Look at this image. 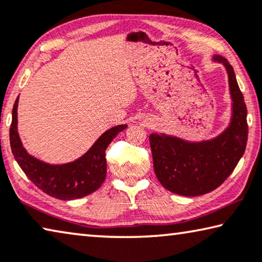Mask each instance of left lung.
Listing matches in <instances>:
<instances>
[{
	"label": "left lung",
	"instance_id": "left-lung-1",
	"mask_svg": "<svg viewBox=\"0 0 262 262\" xmlns=\"http://www.w3.org/2000/svg\"><path fill=\"white\" fill-rule=\"evenodd\" d=\"M227 72L232 115L228 126L212 139L191 142L177 136H148L155 173L167 191L196 196L215 190L234 170L247 144V107L234 70L226 58L213 56Z\"/></svg>",
	"mask_w": 262,
	"mask_h": 262
}]
</instances>
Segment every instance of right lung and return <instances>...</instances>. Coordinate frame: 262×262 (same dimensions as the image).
Here are the masks:
<instances>
[{
    "label": "right lung",
    "instance_id": "obj_1",
    "mask_svg": "<svg viewBox=\"0 0 262 262\" xmlns=\"http://www.w3.org/2000/svg\"><path fill=\"white\" fill-rule=\"evenodd\" d=\"M18 97L13 107L10 147L16 162L28 178L44 193L61 200H74L91 194L102 186L106 177L105 150L126 124L108 128L83 156L66 164H49L28 154L17 131Z\"/></svg>",
    "mask_w": 262,
    "mask_h": 262
}]
</instances>
